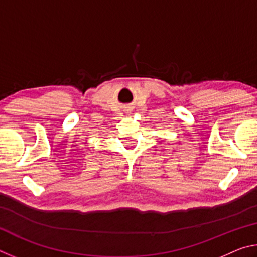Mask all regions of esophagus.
Wrapping results in <instances>:
<instances>
[{
  "label": "esophagus",
  "mask_w": 257,
  "mask_h": 257,
  "mask_svg": "<svg viewBox=\"0 0 257 257\" xmlns=\"http://www.w3.org/2000/svg\"><path fill=\"white\" fill-rule=\"evenodd\" d=\"M124 112L127 113V114H130V112H132V108H125Z\"/></svg>",
  "instance_id": "1"
}]
</instances>
